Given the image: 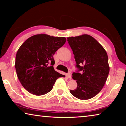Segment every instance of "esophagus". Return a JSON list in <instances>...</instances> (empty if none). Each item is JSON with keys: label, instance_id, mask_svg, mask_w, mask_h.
<instances>
[{"label": "esophagus", "instance_id": "34e87169", "mask_svg": "<svg viewBox=\"0 0 126 126\" xmlns=\"http://www.w3.org/2000/svg\"><path fill=\"white\" fill-rule=\"evenodd\" d=\"M66 77H67L68 78H69V79L71 78V74H70V73H68V74H66Z\"/></svg>", "mask_w": 126, "mask_h": 126}]
</instances>
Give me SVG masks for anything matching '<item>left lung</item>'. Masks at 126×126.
<instances>
[{
    "label": "left lung",
    "mask_w": 126,
    "mask_h": 126,
    "mask_svg": "<svg viewBox=\"0 0 126 126\" xmlns=\"http://www.w3.org/2000/svg\"><path fill=\"white\" fill-rule=\"evenodd\" d=\"M73 50L76 67L82 73H73L77 87L72 95L82 100L92 98L103 88L110 72L106 51L94 38L88 34L67 38Z\"/></svg>",
    "instance_id": "obj_1"
}]
</instances>
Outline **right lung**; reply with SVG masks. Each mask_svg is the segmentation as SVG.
I'll return each instance as SVG.
<instances>
[{"instance_id": "right-lung-1", "label": "right lung", "mask_w": 126, "mask_h": 126, "mask_svg": "<svg viewBox=\"0 0 126 126\" xmlns=\"http://www.w3.org/2000/svg\"><path fill=\"white\" fill-rule=\"evenodd\" d=\"M65 42V37L40 34L32 36L21 45L15 67L20 83L28 92L45 94L52 90L57 79L64 77L54 70L53 56Z\"/></svg>"}]
</instances>
